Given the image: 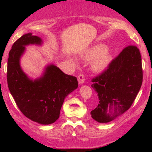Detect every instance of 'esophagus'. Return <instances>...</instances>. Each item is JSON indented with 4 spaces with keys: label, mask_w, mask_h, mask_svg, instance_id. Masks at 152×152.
I'll list each match as a JSON object with an SVG mask.
<instances>
[{
    "label": "esophagus",
    "mask_w": 152,
    "mask_h": 152,
    "mask_svg": "<svg viewBox=\"0 0 152 152\" xmlns=\"http://www.w3.org/2000/svg\"><path fill=\"white\" fill-rule=\"evenodd\" d=\"M78 83L79 84H83V83H84L85 81V78H84V76H83V74H79L78 76Z\"/></svg>",
    "instance_id": "esophagus-1"
}]
</instances>
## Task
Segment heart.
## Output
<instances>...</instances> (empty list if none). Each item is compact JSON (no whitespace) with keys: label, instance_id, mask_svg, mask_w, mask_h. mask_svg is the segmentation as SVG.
Here are the masks:
<instances>
[{"label":"heart","instance_id":"1","mask_svg":"<svg viewBox=\"0 0 152 152\" xmlns=\"http://www.w3.org/2000/svg\"><path fill=\"white\" fill-rule=\"evenodd\" d=\"M81 58L83 60L91 61V69L94 72H101L107 68L111 61V55L107 50L105 45H96L85 50L81 53Z\"/></svg>","mask_w":152,"mask_h":152}]
</instances>
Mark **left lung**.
<instances>
[{
	"mask_svg": "<svg viewBox=\"0 0 152 152\" xmlns=\"http://www.w3.org/2000/svg\"><path fill=\"white\" fill-rule=\"evenodd\" d=\"M142 57L135 46H127L102 74L92 80L99 104L91 111L99 123H108L126 111L142 86Z\"/></svg>",
	"mask_w": 152,
	"mask_h": 152,
	"instance_id": "obj_1",
	"label": "left lung"
}]
</instances>
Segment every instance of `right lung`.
Returning a JSON list of instances; mask_svg holds the SVG:
<instances>
[{
  "label": "right lung",
  "instance_id": "1",
  "mask_svg": "<svg viewBox=\"0 0 152 152\" xmlns=\"http://www.w3.org/2000/svg\"><path fill=\"white\" fill-rule=\"evenodd\" d=\"M42 43L41 38L31 33L24 34L13 43L8 60L7 81L23 114L33 121L48 125L58 119L64 99L78 88V81L53 64L45 68L41 77L32 79L28 76L20 64L26 46Z\"/></svg>",
  "mask_w": 152,
  "mask_h": 152
}]
</instances>
